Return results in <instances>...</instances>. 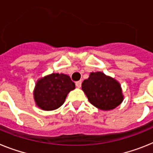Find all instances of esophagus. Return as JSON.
Wrapping results in <instances>:
<instances>
[{
	"label": "esophagus",
	"mask_w": 153,
	"mask_h": 153,
	"mask_svg": "<svg viewBox=\"0 0 153 153\" xmlns=\"http://www.w3.org/2000/svg\"><path fill=\"white\" fill-rule=\"evenodd\" d=\"M75 85H76L77 88H81L82 86V81H78V82H75Z\"/></svg>",
	"instance_id": "esophagus-1"
}]
</instances>
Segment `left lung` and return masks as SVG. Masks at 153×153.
<instances>
[{
  "mask_svg": "<svg viewBox=\"0 0 153 153\" xmlns=\"http://www.w3.org/2000/svg\"><path fill=\"white\" fill-rule=\"evenodd\" d=\"M82 88L90 103L99 109H114L123 101L120 84L101 71L91 72L88 78L83 81Z\"/></svg>",
  "mask_w": 153,
  "mask_h": 153,
  "instance_id": "obj_1",
  "label": "left lung"
}]
</instances>
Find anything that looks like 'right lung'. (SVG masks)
<instances>
[{
  "mask_svg": "<svg viewBox=\"0 0 153 153\" xmlns=\"http://www.w3.org/2000/svg\"><path fill=\"white\" fill-rule=\"evenodd\" d=\"M75 88V83L68 75L52 73L37 82L34 90V101L45 111L57 109L64 104L68 94Z\"/></svg>",
  "mask_w": 153,
  "mask_h": 153,
  "instance_id": "1",
  "label": "right lung"
}]
</instances>
